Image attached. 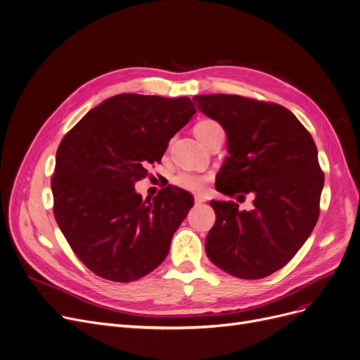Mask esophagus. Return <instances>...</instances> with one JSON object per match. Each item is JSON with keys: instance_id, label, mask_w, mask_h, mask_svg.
<instances>
[{"instance_id": "esophagus-1", "label": "esophagus", "mask_w": 360, "mask_h": 360, "mask_svg": "<svg viewBox=\"0 0 360 360\" xmlns=\"http://www.w3.org/2000/svg\"><path fill=\"white\" fill-rule=\"evenodd\" d=\"M207 199H205L203 196H200V195H198V196H195V203H202V202H205Z\"/></svg>"}]
</instances>
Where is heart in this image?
<instances>
[{"label": "heart", "instance_id": "1", "mask_svg": "<svg viewBox=\"0 0 360 360\" xmlns=\"http://www.w3.org/2000/svg\"><path fill=\"white\" fill-rule=\"evenodd\" d=\"M219 127L221 126L217 122H214V120H202V122H199L195 126V134L198 136V139L200 142H203L214 130ZM210 180H211V176L208 174H199V173H193V171L183 169V171H179L171 181L183 191L202 193L205 189H207V184L210 183Z\"/></svg>", "mask_w": 360, "mask_h": 360}]
</instances>
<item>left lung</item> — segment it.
Instances as JSON below:
<instances>
[{"label":"left lung","mask_w":360,"mask_h":360,"mask_svg":"<svg viewBox=\"0 0 360 360\" xmlns=\"http://www.w3.org/2000/svg\"><path fill=\"white\" fill-rule=\"evenodd\" d=\"M193 102L227 133L230 157L215 189L238 202L253 198L249 211L233 200L210 202L217 219L205 250L230 276L268 277L293 259L318 221L323 173L316 145L296 115L274 102L227 94Z\"/></svg>","instance_id":"obj_1"}]
</instances>
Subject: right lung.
Listing matches in <instances>:
<instances>
[{"label":"right lung","mask_w":360,"mask_h":360,"mask_svg":"<svg viewBox=\"0 0 360 360\" xmlns=\"http://www.w3.org/2000/svg\"><path fill=\"white\" fill-rule=\"evenodd\" d=\"M191 98L120 94L68 131L56 157L54 217L77 258L98 277L130 283L155 269L193 196L167 186L142 200L134 183L160 162L192 118Z\"/></svg>","instance_id":"obj_1"}]
</instances>
